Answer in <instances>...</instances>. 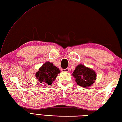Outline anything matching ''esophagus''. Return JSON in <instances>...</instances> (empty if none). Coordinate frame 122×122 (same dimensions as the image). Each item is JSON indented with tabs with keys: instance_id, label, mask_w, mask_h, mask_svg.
<instances>
[{
	"instance_id": "1",
	"label": "esophagus",
	"mask_w": 122,
	"mask_h": 122,
	"mask_svg": "<svg viewBox=\"0 0 122 122\" xmlns=\"http://www.w3.org/2000/svg\"><path fill=\"white\" fill-rule=\"evenodd\" d=\"M62 72H68L69 71V69L68 68H65V69H61Z\"/></svg>"
}]
</instances>
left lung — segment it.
I'll return each instance as SVG.
<instances>
[{
  "mask_svg": "<svg viewBox=\"0 0 122 122\" xmlns=\"http://www.w3.org/2000/svg\"><path fill=\"white\" fill-rule=\"evenodd\" d=\"M72 75L75 78V82L77 84L85 88L91 86L96 79L95 71L82 64L76 67Z\"/></svg>",
  "mask_w": 122,
  "mask_h": 122,
  "instance_id": "obj_1",
  "label": "left lung"
}]
</instances>
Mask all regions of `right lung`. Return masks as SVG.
I'll use <instances>...</instances> for the list:
<instances>
[{
	"mask_svg": "<svg viewBox=\"0 0 122 122\" xmlns=\"http://www.w3.org/2000/svg\"><path fill=\"white\" fill-rule=\"evenodd\" d=\"M60 71L53 64L47 61L45 63L36 73V77L41 83L51 85L56 79Z\"/></svg>",
	"mask_w": 122,
	"mask_h": 122,
	"instance_id": "obj_1",
	"label": "right lung"
}]
</instances>
